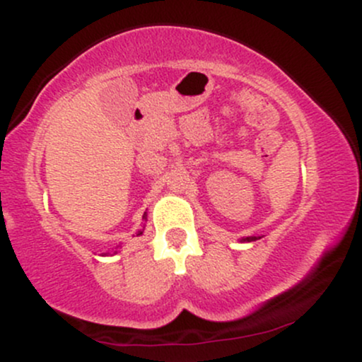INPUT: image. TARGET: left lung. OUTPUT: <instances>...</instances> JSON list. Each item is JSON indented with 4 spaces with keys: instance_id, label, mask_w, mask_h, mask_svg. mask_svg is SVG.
<instances>
[{
    "instance_id": "obj_1",
    "label": "left lung",
    "mask_w": 362,
    "mask_h": 362,
    "mask_svg": "<svg viewBox=\"0 0 362 362\" xmlns=\"http://www.w3.org/2000/svg\"><path fill=\"white\" fill-rule=\"evenodd\" d=\"M260 236H247V238H243L242 242H255V240H259Z\"/></svg>"
}]
</instances>
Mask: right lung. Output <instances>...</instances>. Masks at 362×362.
<instances>
[{
  "mask_svg": "<svg viewBox=\"0 0 362 362\" xmlns=\"http://www.w3.org/2000/svg\"><path fill=\"white\" fill-rule=\"evenodd\" d=\"M143 219H144V221H146V214L143 216ZM143 231H144V226L141 228V230H139L138 233H136V235L141 236V235H143ZM119 247H120V245H119ZM119 247H117V248H114V252H107V253H103V255H114V253H117V252H119Z\"/></svg>",
  "mask_w": 362,
  "mask_h": 362,
  "instance_id": "add662e5",
  "label": "right lung"
}]
</instances>
